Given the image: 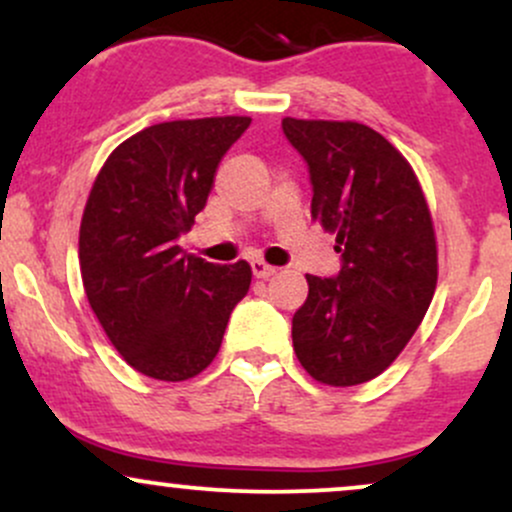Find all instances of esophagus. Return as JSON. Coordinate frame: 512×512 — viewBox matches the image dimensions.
<instances>
[{
	"mask_svg": "<svg viewBox=\"0 0 512 512\" xmlns=\"http://www.w3.org/2000/svg\"><path fill=\"white\" fill-rule=\"evenodd\" d=\"M250 269H252V274L257 276V279H269V276L276 274V267H272V264H267L262 260H252Z\"/></svg>",
	"mask_w": 512,
	"mask_h": 512,
	"instance_id": "34e87169",
	"label": "esophagus"
}]
</instances>
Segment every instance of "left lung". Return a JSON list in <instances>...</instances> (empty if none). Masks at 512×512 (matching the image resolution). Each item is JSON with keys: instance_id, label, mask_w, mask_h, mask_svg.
<instances>
[{"instance_id": "left-lung-1", "label": "left lung", "mask_w": 512, "mask_h": 512, "mask_svg": "<svg viewBox=\"0 0 512 512\" xmlns=\"http://www.w3.org/2000/svg\"><path fill=\"white\" fill-rule=\"evenodd\" d=\"M313 185L310 216L337 233V276L308 274L293 351L315 380L361 385L390 366L424 320L438 252L424 192L404 156L358 122H281Z\"/></svg>"}]
</instances>
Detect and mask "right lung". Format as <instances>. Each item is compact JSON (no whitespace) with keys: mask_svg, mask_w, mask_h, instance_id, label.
Listing matches in <instances>:
<instances>
[{"mask_svg":"<svg viewBox=\"0 0 512 512\" xmlns=\"http://www.w3.org/2000/svg\"><path fill=\"white\" fill-rule=\"evenodd\" d=\"M248 127L250 117L146 127L117 146L93 182L79 231L84 291L115 349L149 378L178 383L202 373L250 289L248 262L214 264L178 245Z\"/></svg>","mask_w":512,"mask_h":512,"instance_id":"1","label":"right lung"}]
</instances>
